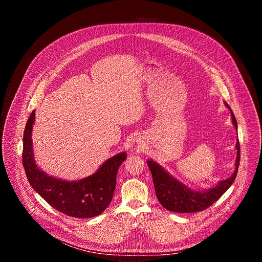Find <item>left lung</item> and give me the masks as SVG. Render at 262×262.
Wrapping results in <instances>:
<instances>
[{
  "label": "left lung",
  "instance_id": "8db88e82",
  "mask_svg": "<svg viewBox=\"0 0 262 262\" xmlns=\"http://www.w3.org/2000/svg\"><path fill=\"white\" fill-rule=\"evenodd\" d=\"M225 104L231 112L232 123L234 127L237 129V122L233 112L226 102ZM235 148L237 151L235 170L233 174L229 178L220 181L215 186H213V188L203 191H195L188 188V186L184 185L182 182H180L172 175H170L158 163L154 162L152 160H148L147 165L149 169H150L156 194L160 203L170 211L181 213L198 212L208 208L230 188V185L233 183L236 177L241 160V147L238 140L236 142Z\"/></svg>",
  "mask_w": 262,
  "mask_h": 262
}]
</instances>
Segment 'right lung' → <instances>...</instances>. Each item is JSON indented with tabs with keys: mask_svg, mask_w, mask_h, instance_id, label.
Listing matches in <instances>:
<instances>
[{
	"mask_svg": "<svg viewBox=\"0 0 262 262\" xmlns=\"http://www.w3.org/2000/svg\"><path fill=\"white\" fill-rule=\"evenodd\" d=\"M35 121L33 111L26 124L23 138V164L32 188L51 206L73 217H93L108 206L116 186V175L126 159L121 152L106 160L92 175L78 181H67L38 168L34 160L32 128Z\"/></svg>",
	"mask_w": 262,
	"mask_h": 262,
	"instance_id": "obj_1",
	"label": "right lung"
}]
</instances>
